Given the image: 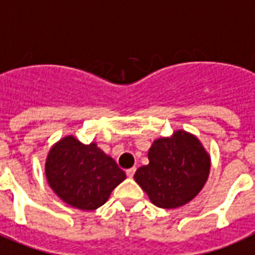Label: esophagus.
Wrapping results in <instances>:
<instances>
[{"mask_svg": "<svg viewBox=\"0 0 255 255\" xmlns=\"http://www.w3.org/2000/svg\"><path fill=\"white\" fill-rule=\"evenodd\" d=\"M134 171H136V167L128 168V170L126 171V174H127V176H128V177H133V175H134Z\"/></svg>", "mask_w": 255, "mask_h": 255, "instance_id": "obj_1", "label": "esophagus"}]
</instances>
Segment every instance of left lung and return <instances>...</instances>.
Segmentation results:
<instances>
[{
	"instance_id": "obj_1",
	"label": "left lung",
	"mask_w": 255,
	"mask_h": 255,
	"mask_svg": "<svg viewBox=\"0 0 255 255\" xmlns=\"http://www.w3.org/2000/svg\"><path fill=\"white\" fill-rule=\"evenodd\" d=\"M149 164L138 168L134 180L160 209L184 206L200 193L210 174L211 158L198 137L177 129L153 141Z\"/></svg>"
}]
</instances>
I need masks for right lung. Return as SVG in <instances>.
Wrapping results in <instances>:
<instances>
[{
	"label": "right lung",
	"mask_w": 255,
	"mask_h": 255,
	"mask_svg": "<svg viewBox=\"0 0 255 255\" xmlns=\"http://www.w3.org/2000/svg\"><path fill=\"white\" fill-rule=\"evenodd\" d=\"M45 176L63 202L83 211L97 210L127 177L95 141L85 145L72 134L50 147L45 159Z\"/></svg>",
	"instance_id": "obj_1"
}]
</instances>
